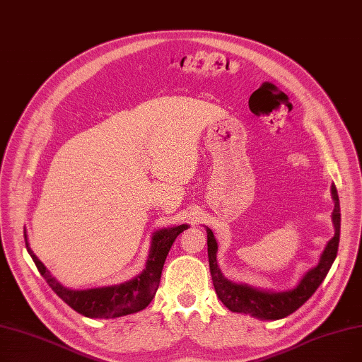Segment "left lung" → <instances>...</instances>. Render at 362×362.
I'll return each mask as SVG.
<instances>
[{
	"instance_id": "left-lung-1",
	"label": "left lung",
	"mask_w": 362,
	"mask_h": 362,
	"mask_svg": "<svg viewBox=\"0 0 362 362\" xmlns=\"http://www.w3.org/2000/svg\"><path fill=\"white\" fill-rule=\"evenodd\" d=\"M332 194L334 199L333 210V222L336 228L334 237L328 241L324 253L321 255L320 263L315 268L306 272V275L298 282V286L290 291L284 293H266L251 288L247 286H238L223 278L220 272L216 253L217 243L214 235L210 229H207V245H209V262L213 286L218 300L222 302L229 310L250 313V315L262 318V320H281L288 317L290 313L300 308L308 298L317 291L321 282L327 276L329 268L337 256L339 240H340V202L336 186L332 185Z\"/></svg>"
}]
</instances>
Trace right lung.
<instances>
[{"mask_svg": "<svg viewBox=\"0 0 362 362\" xmlns=\"http://www.w3.org/2000/svg\"><path fill=\"white\" fill-rule=\"evenodd\" d=\"M186 228L187 225H180L155 232L152 237V245L149 259L146 262V268L142 274L137 275L132 281L124 282V284L119 286L83 291L68 290L59 284V282L50 275V272L47 271L45 266L38 260V257L33 253V250L29 248L26 232L25 244L28 248V253L33 257L34 263L37 264V269L44 276L47 284L52 287V290L66 305H69L74 310L88 318H117L144 310L151 303L156 290H158L161 272L168 251L173 243L177 238V235L182 233Z\"/></svg>", "mask_w": 362, "mask_h": 362, "instance_id": "1", "label": "right lung"}]
</instances>
